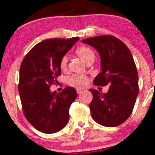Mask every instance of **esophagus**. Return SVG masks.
<instances>
[{
    "label": "esophagus",
    "mask_w": 155,
    "mask_h": 155,
    "mask_svg": "<svg viewBox=\"0 0 155 155\" xmlns=\"http://www.w3.org/2000/svg\"><path fill=\"white\" fill-rule=\"evenodd\" d=\"M84 91H85V90L84 89H80V88H78L77 89V93L78 94H81V93H83Z\"/></svg>",
    "instance_id": "esophagus-1"
}]
</instances>
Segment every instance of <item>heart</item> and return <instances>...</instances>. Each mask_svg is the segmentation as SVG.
Instances as JSON below:
<instances>
[{"label":"heart","mask_w":155,"mask_h":155,"mask_svg":"<svg viewBox=\"0 0 155 155\" xmlns=\"http://www.w3.org/2000/svg\"><path fill=\"white\" fill-rule=\"evenodd\" d=\"M76 54L84 62L87 63L91 60H94L95 54V52L92 49L87 47H78L76 49ZM68 57L64 56L62 57L60 60V68L62 70L66 68L67 64H68ZM68 83L72 86L76 87H82L85 86L88 83V80L87 77L83 75H74L72 76L69 79Z\"/></svg>","instance_id":"heart-1"}]
</instances>
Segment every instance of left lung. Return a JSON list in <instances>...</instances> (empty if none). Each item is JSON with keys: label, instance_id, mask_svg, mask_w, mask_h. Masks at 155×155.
Masks as SVG:
<instances>
[{"label": "left lung", "instance_id": "8db88e82", "mask_svg": "<svg viewBox=\"0 0 155 155\" xmlns=\"http://www.w3.org/2000/svg\"><path fill=\"white\" fill-rule=\"evenodd\" d=\"M100 54L101 73L95 78V85L110 88L106 93L90 89V104L95 121L108 127L124 123L132 112L139 93L138 73L130 50L123 41L111 35L97 36L82 40Z\"/></svg>", "mask_w": 155, "mask_h": 155}]
</instances>
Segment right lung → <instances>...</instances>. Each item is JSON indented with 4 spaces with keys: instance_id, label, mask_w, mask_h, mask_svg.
<instances>
[{
    "instance_id": "add662e5",
    "label": "right lung",
    "mask_w": 155,
    "mask_h": 155,
    "mask_svg": "<svg viewBox=\"0 0 155 155\" xmlns=\"http://www.w3.org/2000/svg\"><path fill=\"white\" fill-rule=\"evenodd\" d=\"M78 40H44L28 51L21 64L18 92L23 110L28 121L41 132L56 133L69 121L70 105L78 96L75 89L67 87L57 93L50 86L61 74V59Z\"/></svg>"
}]
</instances>
